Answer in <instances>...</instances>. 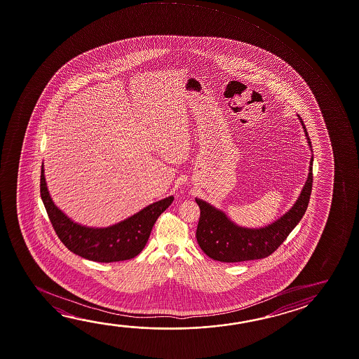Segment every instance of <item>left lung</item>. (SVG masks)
<instances>
[{
	"label": "left lung",
	"instance_id": "obj_1",
	"mask_svg": "<svg viewBox=\"0 0 359 359\" xmlns=\"http://www.w3.org/2000/svg\"><path fill=\"white\" fill-rule=\"evenodd\" d=\"M300 123L304 128L308 144L311 147V139L302 118ZM311 185L313 156L309 165V175L297 203L276 223L262 229L241 228L231 223L225 214L205 201L195 199L200 208L199 223L196 229V241L199 247L208 257L224 263H238L269 257L282 245L283 241L287 239L290 231L306 214L311 199Z\"/></svg>",
	"mask_w": 359,
	"mask_h": 359
}]
</instances>
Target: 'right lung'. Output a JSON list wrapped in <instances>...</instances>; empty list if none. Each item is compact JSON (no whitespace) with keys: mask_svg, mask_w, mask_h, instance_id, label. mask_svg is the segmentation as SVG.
Here are the masks:
<instances>
[{"mask_svg":"<svg viewBox=\"0 0 359 359\" xmlns=\"http://www.w3.org/2000/svg\"><path fill=\"white\" fill-rule=\"evenodd\" d=\"M40 194L48 219L60 241L72 253L99 263L135 258L147 245L154 224L174 200L172 196H169L147 206L142 212L121 223L109 228L94 229L71 222L59 208L55 206L45 182L43 165L40 179Z\"/></svg>","mask_w":359,"mask_h":359,"instance_id":"obj_1","label":"right lung"}]
</instances>
